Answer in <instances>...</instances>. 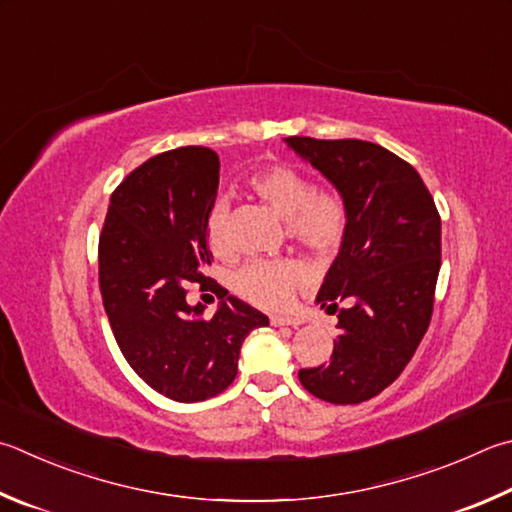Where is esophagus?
I'll use <instances>...</instances> for the list:
<instances>
[{
	"label": "esophagus",
	"mask_w": 512,
	"mask_h": 512,
	"mask_svg": "<svg viewBox=\"0 0 512 512\" xmlns=\"http://www.w3.org/2000/svg\"><path fill=\"white\" fill-rule=\"evenodd\" d=\"M273 327H300L304 324L302 318H286V315H271Z\"/></svg>",
	"instance_id": "obj_1"
}]
</instances>
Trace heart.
I'll return each mask as SVG.
<instances>
[{"label":"heart","mask_w":512,"mask_h":512,"mask_svg":"<svg viewBox=\"0 0 512 512\" xmlns=\"http://www.w3.org/2000/svg\"><path fill=\"white\" fill-rule=\"evenodd\" d=\"M250 190L286 219L288 235L315 255L336 250L347 230V208L338 194L315 190L302 172L273 165L248 179ZM208 244L212 253H228V206L217 203L208 215ZM302 266L293 259H250L235 273V291L262 309H284L291 304Z\"/></svg>","instance_id":"1"}]
</instances>
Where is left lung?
Masks as SVG:
<instances>
[{"label":"left lung","instance_id":"8db88e82","mask_svg":"<svg viewBox=\"0 0 512 512\" xmlns=\"http://www.w3.org/2000/svg\"><path fill=\"white\" fill-rule=\"evenodd\" d=\"M284 143L313 165L347 208V230L318 302H340L338 338L327 365L300 369V383L327 403L353 405L378 396L401 376L430 327L441 268V217L410 163L367 141Z\"/></svg>","mask_w":512,"mask_h":512}]
</instances>
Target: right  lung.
Segmentation results:
<instances>
[{
    "mask_svg": "<svg viewBox=\"0 0 512 512\" xmlns=\"http://www.w3.org/2000/svg\"><path fill=\"white\" fill-rule=\"evenodd\" d=\"M219 156L179 147L145 161L118 185L98 244L100 293L114 338L138 376L179 403L206 401L237 376L241 342L268 318L224 297L212 318L188 302L212 262L208 215ZM206 286V284H203Z\"/></svg>",
    "mask_w": 512,
    "mask_h": 512,
    "instance_id": "right-lung-1",
    "label": "right lung"
}]
</instances>
